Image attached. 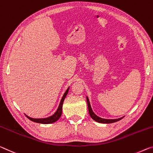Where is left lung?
I'll return each mask as SVG.
<instances>
[{
  "instance_id": "left-lung-1",
  "label": "left lung",
  "mask_w": 153,
  "mask_h": 153,
  "mask_svg": "<svg viewBox=\"0 0 153 153\" xmlns=\"http://www.w3.org/2000/svg\"><path fill=\"white\" fill-rule=\"evenodd\" d=\"M86 101H87V104H88L89 114H90V116H91V117L93 118L94 120L97 121V122L100 123H107V124H108V123H112L117 122V121L121 120L123 118V117H122V118H118V119H104V118H101L100 117H99V116H97L93 112V110H92L88 97H86Z\"/></svg>"
}]
</instances>
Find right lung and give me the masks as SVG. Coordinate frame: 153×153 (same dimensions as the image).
Segmentation results:
<instances>
[{
    "label": "right lung",
    "instance_id": "1",
    "mask_svg": "<svg viewBox=\"0 0 153 153\" xmlns=\"http://www.w3.org/2000/svg\"><path fill=\"white\" fill-rule=\"evenodd\" d=\"M69 88H68L67 89L66 92L64 93L63 96H62V97L61 99V101H60V102L59 108H58L56 111V112L52 116H51L48 118H33L29 117V116H26H26L28 118L29 120H30L31 121H33V122H35V123H42V124H50V123H55L56 121H57L59 119L60 116H61V114H62V104H63L65 99V97H66L68 92H69Z\"/></svg>",
    "mask_w": 153,
    "mask_h": 153
}]
</instances>
